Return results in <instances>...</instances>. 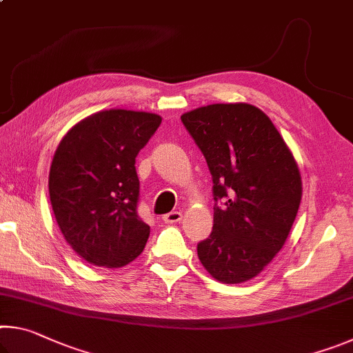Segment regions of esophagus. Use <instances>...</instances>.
Wrapping results in <instances>:
<instances>
[{
  "label": "esophagus",
  "instance_id": "34e87169",
  "mask_svg": "<svg viewBox=\"0 0 353 353\" xmlns=\"http://www.w3.org/2000/svg\"><path fill=\"white\" fill-rule=\"evenodd\" d=\"M181 219H182L181 212H170V213L163 214V221L166 224H174V223H179Z\"/></svg>",
  "mask_w": 353,
  "mask_h": 353
}]
</instances>
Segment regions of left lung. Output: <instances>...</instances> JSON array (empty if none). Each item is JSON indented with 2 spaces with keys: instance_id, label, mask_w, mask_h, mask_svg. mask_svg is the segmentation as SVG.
Instances as JSON below:
<instances>
[{
  "instance_id": "8db88e82",
  "label": "left lung",
  "mask_w": 353,
  "mask_h": 353,
  "mask_svg": "<svg viewBox=\"0 0 353 353\" xmlns=\"http://www.w3.org/2000/svg\"><path fill=\"white\" fill-rule=\"evenodd\" d=\"M181 119L213 181V230L198 244L199 260L219 282H246L282 249L294 223L302 199L296 160L250 104H210Z\"/></svg>"
}]
</instances>
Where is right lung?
Masks as SVG:
<instances>
[{
    "label": "right lung",
    "instance_id": "right-lung-1",
    "mask_svg": "<svg viewBox=\"0 0 353 353\" xmlns=\"http://www.w3.org/2000/svg\"><path fill=\"white\" fill-rule=\"evenodd\" d=\"M160 123L155 113L103 110L71 128L56 149L52 212L71 249L92 265L121 268L145 249L135 157Z\"/></svg>",
    "mask_w": 353,
    "mask_h": 353
}]
</instances>
